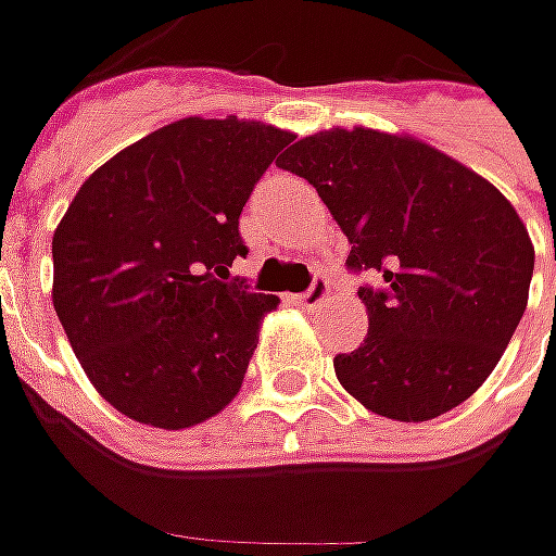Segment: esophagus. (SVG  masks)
<instances>
[{"instance_id": "34e87169", "label": "esophagus", "mask_w": 556, "mask_h": 556, "mask_svg": "<svg viewBox=\"0 0 556 556\" xmlns=\"http://www.w3.org/2000/svg\"><path fill=\"white\" fill-rule=\"evenodd\" d=\"M328 293H331V288H328V278H325V275H315V281L309 285V290H306V293H300V296H296V303H300L303 309H318V306L328 300Z\"/></svg>"}]
</instances>
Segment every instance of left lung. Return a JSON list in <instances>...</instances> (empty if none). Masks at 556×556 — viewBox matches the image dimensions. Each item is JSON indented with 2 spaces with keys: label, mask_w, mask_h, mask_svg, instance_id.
I'll list each match as a JSON object with an SVG mask.
<instances>
[{
  "label": "left lung",
  "mask_w": 556,
  "mask_h": 556,
  "mask_svg": "<svg viewBox=\"0 0 556 556\" xmlns=\"http://www.w3.org/2000/svg\"><path fill=\"white\" fill-rule=\"evenodd\" d=\"M315 185L350 238L365 343L333 358L337 380L368 412L430 420L495 371L529 300L535 247L514 203L437 148L380 129H325L278 163Z\"/></svg>",
  "instance_id": "1"
}]
</instances>
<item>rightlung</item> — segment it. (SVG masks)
Instances as JSON below:
<instances>
[{
    "mask_svg": "<svg viewBox=\"0 0 556 556\" xmlns=\"http://www.w3.org/2000/svg\"><path fill=\"white\" fill-rule=\"evenodd\" d=\"M293 132L185 117L83 182L52 238V303L98 393L126 417L185 430L244 383L278 296L228 281L238 219Z\"/></svg>",
    "mask_w": 556,
    "mask_h": 556,
    "instance_id": "obj_1",
    "label": "right lung"
}]
</instances>
